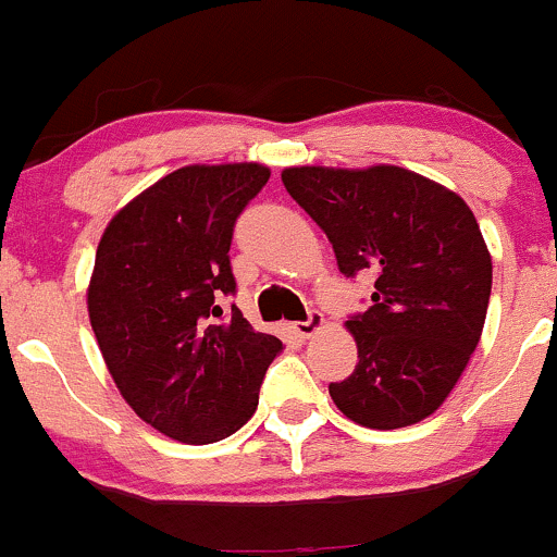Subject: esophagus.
<instances>
[{
    "mask_svg": "<svg viewBox=\"0 0 557 557\" xmlns=\"http://www.w3.org/2000/svg\"><path fill=\"white\" fill-rule=\"evenodd\" d=\"M323 323H325L323 314H320V312H310V318H307V320H296L294 331L301 336V339H310L312 334H318V331L323 329Z\"/></svg>",
    "mask_w": 557,
    "mask_h": 557,
    "instance_id": "esophagus-1",
    "label": "esophagus"
}]
</instances>
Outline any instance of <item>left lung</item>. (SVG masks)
Wrapping results in <instances>:
<instances>
[{
  "label": "left lung",
  "mask_w": 557,
  "mask_h": 557,
  "mask_svg": "<svg viewBox=\"0 0 557 557\" xmlns=\"http://www.w3.org/2000/svg\"><path fill=\"white\" fill-rule=\"evenodd\" d=\"M288 194L334 247L339 272H374L372 307L347 320L358 363L329 393L339 412L391 431L445 404L480 345L493 261L474 212L404 166H288Z\"/></svg>",
  "instance_id": "1"
}]
</instances>
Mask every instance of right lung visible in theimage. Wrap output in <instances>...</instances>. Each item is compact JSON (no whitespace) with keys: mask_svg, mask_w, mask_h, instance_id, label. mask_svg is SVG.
I'll return each mask as SVG.
<instances>
[{"mask_svg":"<svg viewBox=\"0 0 557 557\" xmlns=\"http://www.w3.org/2000/svg\"><path fill=\"white\" fill-rule=\"evenodd\" d=\"M269 166L190 164L134 196L97 247L88 318L112 383L148 425L185 445H212L252 418L283 342L252 331L234 294V221Z\"/></svg>","mask_w":557,"mask_h":557,"instance_id":"right-lung-1","label":"right lung"}]
</instances>
